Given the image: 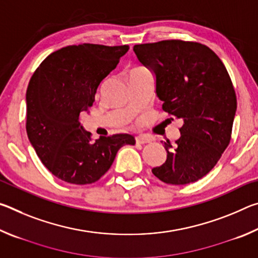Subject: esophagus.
<instances>
[{"label": "esophagus", "instance_id": "obj_1", "mask_svg": "<svg viewBox=\"0 0 258 258\" xmlns=\"http://www.w3.org/2000/svg\"><path fill=\"white\" fill-rule=\"evenodd\" d=\"M135 140H137V143H139V145H145V143H150L152 141V139L150 137H148V135L145 134L138 135Z\"/></svg>", "mask_w": 258, "mask_h": 258}]
</instances>
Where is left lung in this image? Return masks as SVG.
Listing matches in <instances>:
<instances>
[{
    "label": "left lung",
    "instance_id": "8db88e82",
    "mask_svg": "<svg viewBox=\"0 0 258 258\" xmlns=\"http://www.w3.org/2000/svg\"><path fill=\"white\" fill-rule=\"evenodd\" d=\"M133 50L155 73L163 110L183 120L180 139L174 146L165 142L167 158L152 173L173 185L198 181L231 141L237 97L229 73L215 52L198 42L166 40Z\"/></svg>",
    "mask_w": 258,
    "mask_h": 258
}]
</instances>
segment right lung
<instances>
[{"mask_svg": "<svg viewBox=\"0 0 258 258\" xmlns=\"http://www.w3.org/2000/svg\"><path fill=\"white\" fill-rule=\"evenodd\" d=\"M128 45L84 43L51 53L33 74L26 93V131L43 165L72 184H91L110 168L117 151L135 145L131 134L92 140L80 113L92 107L97 89Z\"/></svg>", "mask_w": 258, "mask_h": 258, "instance_id": "right-lung-1", "label": "right lung"}]
</instances>
